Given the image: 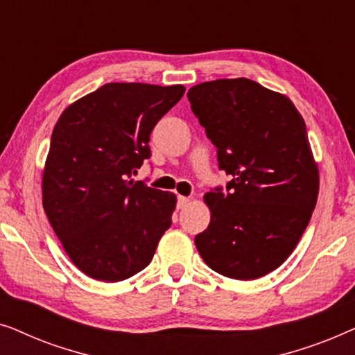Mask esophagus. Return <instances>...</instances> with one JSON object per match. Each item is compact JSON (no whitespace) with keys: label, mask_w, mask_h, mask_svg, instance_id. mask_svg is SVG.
<instances>
[{"label":"esophagus","mask_w":355,"mask_h":355,"mask_svg":"<svg viewBox=\"0 0 355 355\" xmlns=\"http://www.w3.org/2000/svg\"><path fill=\"white\" fill-rule=\"evenodd\" d=\"M187 203H189V197H182V196L178 197V208H184Z\"/></svg>","instance_id":"obj_1"}]
</instances>
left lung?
<instances>
[{"label": "left lung", "mask_w": 355, "mask_h": 355, "mask_svg": "<svg viewBox=\"0 0 355 355\" xmlns=\"http://www.w3.org/2000/svg\"><path fill=\"white\" fill-rule=\"evenodd\" d=\"M191 108L216 147L226 189L205 196L210 225L196 236L213 271L257 279L278 268L297 245L318 197L302 116L288 96L250 79L203 82L187 92Z\"/></svg>", "instance_id": "obj_1"}]
</instances>
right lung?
<instances>
[{
  "label": "right lung",
  "mask_w": 355,
  "mask_h": 355,
  "mask_svg": "<svg viewBox=\"0 0 355 355\" xmlns=\"http://www.w3.org/2000/svg\"><path fill=\"white\" fill-rule=\"evenodd\" d=\"M182 85H101L62 111L43 171V208L77 268L118 283L142 271L171 226L176 196L132 181L150 134Z\"/></svg>",
  "instance_id": "add662e5"
}]
</instances>
